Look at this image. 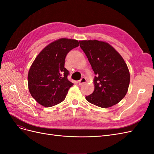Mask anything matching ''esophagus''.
Returning <instances> with one entry per match:
<instances>
[{
  "label": "esophagus",
  "instance_id": "esophagus-1",
  "mask_svg": "<svg viewBox=\"0 0 154 154\" xmlns=\"http://www.w3.org/2000/svg\"><path fill=\"white\" fill-rule=\"evenodd\" d=\"M86 82H87L86 78H84V77H83V78L81 79L80 80H79L78 83H79V85H83V84H84L85 83H86Z\"/></svg>",
  "mask_w": 154,
  "mask_h": 154
}]
</instances>
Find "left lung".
I'll list each match as a JSON object with an SVG mask.
<instances>
[{"mask_svg":"<svg viewBox=\"0 0 154 154\" xmlns=\"http://www.w3.org/2000/svg\"><path fill=\"white\" fill-rule=\"evenodd\" d=\"M79 42L96 75L94 91L86 100L101 108L118 103L127 94L130 80L125 60L105 42L90 40Z\"/></svg>","mask_w":154,"mask_h":154,"instance_id":"left-lung-1","label":"left lung"}]
</instances>
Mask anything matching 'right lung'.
Listing matches in <instances>:
<instances>
[{
  "label": "right lung",
  "mask_w": 154,
  "mask_h": 154,
  "mask_svg": "<svg viewBox=\"0 0 154 154\" xmlns=\"http://www.w3.org/2000/svg\"><path fill=\"white\" fill-rule=\"evenodd\" d=\"M79 46L76 40L60 38L43 49L29 70L27 82L32 97L39 104L51 107L62 102L73 83L64 67L67 53Z\"/></svg>",
  "instance_id": "right-lung-1"
}]
</instances>
